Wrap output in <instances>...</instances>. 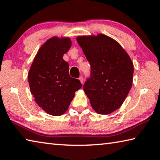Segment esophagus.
<instances>
[{
  "mask_svg": "<svg viewBox=\"0 0 160 160\" xmlns=\"http://www.w3.org/2000/svg\"><path fill=\"white\" fill-rule=\"evenodd\" d=\"M79 80L80 81V82H81V83L83 84V82H84V80H83V78H82V76H80V77L79 78Z\"/></svg>",
  "mask_w": 160,
  "mask_h": 160,
  "instance_id": "34e87169",
  "label": "esophagus"
}]
</instances>
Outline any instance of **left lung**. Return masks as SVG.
Returning <instances> with one entry per match:
<instances>
[{
	"label": "left lung",
	"instance_id": "8db88e82",
	"mask_svg": "<svg viewBox=\"0 0 160 160\" xmlns=\"http://www.w3.org/2000/svg\"><path fill=\"white\" fill-rule=\"evenodd\" d=\"M76 40L91 65V78L83 89L92 108L108 115L122 105L132 88L133 64L124 49L102 33L79 36Z\"/></svg>",
	"mask_w": 160,
	"mask_h": 160
}]
</instances>
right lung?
Instances as JSON below:
<instances>
[{
  "label": "right lung",
  "instance_id": "obj_1",
  "mask_svg": "<svg viewBox=\"0 0 160 160\" xmlns=\"http://www.w3.org/2000/svg\"><path fill=\"white\" fill-rule=\"evenodd\" d=\"M71 44L69 37L53 36L47 40L39 48L28 72L34 100L49 115L64 114L75 92L82 88L79 80L70 77L68 63L63 59Z\"/></svg>",
  "mask_w": 160,
  "mask_h": 160
}]
</instances>
